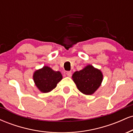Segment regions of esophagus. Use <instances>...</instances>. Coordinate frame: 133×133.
Masks as SVG:
<instances>
[{
  "label": "esophagus",
  "mask_w": 133,
  "mask_h": 133,
  "mask_svg": "<svg viewBox=\"0 0 133 133\" xmlns=\"http://www.w3.org/2000/svg\"><path fill=\"white\" fill-rule=\"evenodd\" d=\"M66 74H67V76H68V77H71V76H72V72H71V71H68L66 72Z\"/></svg>",
  "instance_id": "1"
}]
</instances>
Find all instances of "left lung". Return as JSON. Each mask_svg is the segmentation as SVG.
Instances as JSON below:
<instances>
[{"instance_id": "obj_1", "label": "left lung", "mask_w": 133, "mask_h": 133, "mask_svg": "<svg viewBox=\"0 0 133 133\" xmlns=\"http://www.w3.org/2000/svg\"><path fill=\"white\" fill-rule=\"evenodd\" d=\"M103 74L100 70L92 65H87L83 69L76 71L72 79L77 89L83 94L91 95L99 88L103 81Z\"/></svg>"}]
</instances>
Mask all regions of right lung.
<instances>
[{"label":"right lung","instance_id":"obj_1","mask_svg":"<svg viewBox=\"0 0 133 133\" xmlns=\"http://www.w3.org/2000/svg\"><path fill=\"white\" fill-rule=\"evenodd\" d=\"M33 78L38 89L45 93L54 89L62 79V76L60 72L54 71L49 67L44 66L35 72Z\"/></svg>","mask_w":133,"mask_h":133}]
</instances>
